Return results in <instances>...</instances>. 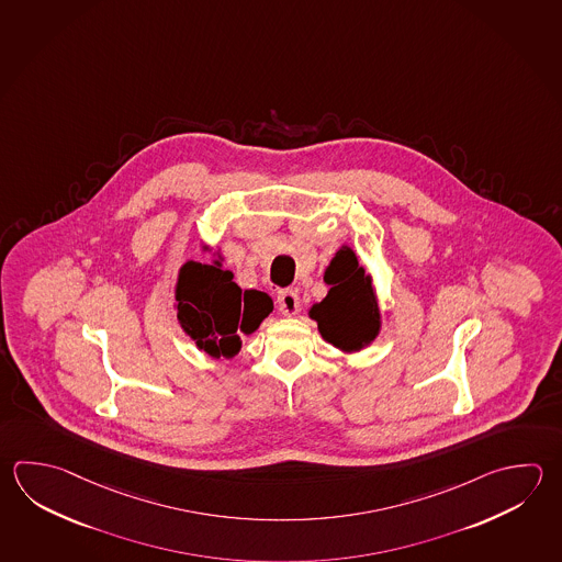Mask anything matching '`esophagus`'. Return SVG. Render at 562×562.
Returning <instances> with one entry per match:
<instances>
[{
    "mask_svg": "<svg viewBox=\"0 0 562 562\" xmlns=\"http://www.w3.org/2000/svg\"><path fill=\"white\" fill-rule=\"evenodd\" d=\"M278 310L284 314V316H296L297 310H300V296H297L296 290H280L278 292Z\"/></svg>",
    "mask_w": 562,
    "mask_h": 562,
    "instance_id": "1",
    "label": "esophagus"
}]
</instances>
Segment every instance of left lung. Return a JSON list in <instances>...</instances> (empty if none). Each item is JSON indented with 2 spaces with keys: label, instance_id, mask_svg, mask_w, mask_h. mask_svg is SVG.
<instances>
[{
  "label": "left lung",
  "instance_id": "left-lung-1",
  "mask_svg": "<svg viewBox=\"0 0 562 562\" xmlns=\"http://www.w3.org/2000/svg\"><path fill=\"white\" fill-rule=\"evenodd\" d=\"M324 280L328 296L312 307L322 338L346 351L370 346L380 334V310L371 290L370 276L358 266L350 248H341L331 260Z\"/></svg>",
  "mask_w": 562,
  "mask_h": 562
}]
</instances>
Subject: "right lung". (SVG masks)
I'll list each match as a JSON object with an SVG mask.
<instances>
[{
    "instance_id": "right-lung-1",
    "label": "right lung",
    "mask_w": 562,
    "mask_h": 562,
    "mask_svg": "<svg viewBox=\"0 0 562 562\" xmlns=\"http://www.w3.org/2000/svg\"><path fill=\"white\" fill-rule=\"evenodd\" d=\"M265 292H243L231 270L221 262H187L177 284V316L180 326L201 350L212 358H233L240 350V334H252L272 312Z\"/></svg>"
}]
</instances>
